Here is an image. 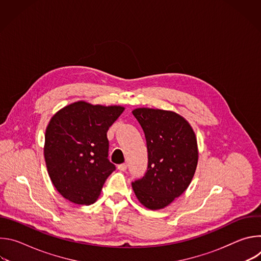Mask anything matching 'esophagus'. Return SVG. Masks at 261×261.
Returning <instances> with one entry per match:
<instances>
[{"label": "esophagus", "mask_w": 261, "mask_h": 261, "mask_svg": "<svg viewBox=\"0 0 261 261\" xmlns=\"http://www.w3.org/2000/svg\"><path fill=\"white\" fill-rule=\"evenodd\" d=\"M118 169L121 170V171H125V170L127 169V164H126V163H123V164L118 165Z\"/></svg>", "instance_id": "34e87169"}]
</instances>
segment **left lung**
<instances>
[{
  "mask_svg": "<svg viewBox=\"0 0 261 261\" xmlns=\"http://www.w3.org/2000/svg\"><path fill=\"white\" fill-rule=\"evenodd\" d=\"M132 114L144 132L148 159L145 174L132 188L143 206L161 210L189 187L198 162L197 139L174 111L141 107Z\"/></svg>",
  "mask_w": 261,
  "mask_h": 261,
  "instance_id": "obj_1",
  "label": "left lung"
}]
</instances>
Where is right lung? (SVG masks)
Wrapping results in <instances>:
<instances>
[{"label": "right lung", "instance_id": "add662e5", "mask_svg": "<svg viewBox=\"0 0 261 261\" xmlns=\"http://www.w3.org/2000/svg\"><path fill=\"white\" fill-rule=\"evenodd\" d=\"M120 105L71 103L50 119L45 131L44 158L58 192L76 204L99 197L116 166L108 157L107 131L122 115Z\"/></svg>", "mask_w": 261, "mask_h": 261}]
</instances>
